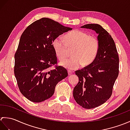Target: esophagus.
Returning <instances> with one entry per match:
<instances>
[{"label":"esophagus","mask_w":130,"mask_h":130,"mask_svg":"<svg viewBox=\"0 0 130 130\" xmlns=\"http://www.w3.org/2000/svg\"><path fill=\"white\" fill-rule=\"evenodd\" d=\"M68 75H71V74H73V71H70V70H68Z\"/></svg>","instance_id":"1"}]
</instances>
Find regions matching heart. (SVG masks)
<instances>
[{"label":"heart","instance_id":"obj_1","mask_svg":"<svg viewBox=\"0 0 130 130\" xmlns=\"http://www.w3.org/2000/svg\"><path fill=\"white\" fill-rule=\"evenodd\" d=\"M52 47L58 59L62 61L67 57L68 50H72L69 59L61 62V66L75 70L83 64L92 63L97 55L99 42L95 36H90L82 30L75 29L66 34L63 39L58 37L52 42Z\"/></svg>","mask_w":130,"mask_h":130}]
</instances>
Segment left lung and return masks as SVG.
Wrapping results in <instances>:
<instances>
[{
	"mask_svg": "<svg viewBox=\"0 0 130 130\" xmlns=\"http://www.w3.org/2000/svg\"><path fill=\"white\" fill-rule=\"evenodd\" d=\"M81 28L96 32L99 48L90 64L75 71L79 82L74 88L73 96L80 106L92 109L101 106L111 97L119 72V57L114 40L101 25L87 24Z\"/></svg>",
	"mask_w": 130,
	"mask_h": 130,
	"instance_id": "obj_1",
	"label": "left lung"
}]
</instances>
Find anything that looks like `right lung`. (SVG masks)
<instances>
[{"label": "right lung", "instance_id": "1", "mask_svg": "<svg viewBox=\"0 0 130 130\" xmlns=\"http://www.w3.org/2000/svg\"><path fill=\"white\" fill-rule=\"evenodd\" d=\"M72 29L48 18L34 22L22 34L15 56L14 71L21 93L30 101L39 103L54 94L56 84L67 77L65 68L57 63L52 42Z\"/></svg>", "mask_w": 130, "mask_h": 130}]
</instances>
